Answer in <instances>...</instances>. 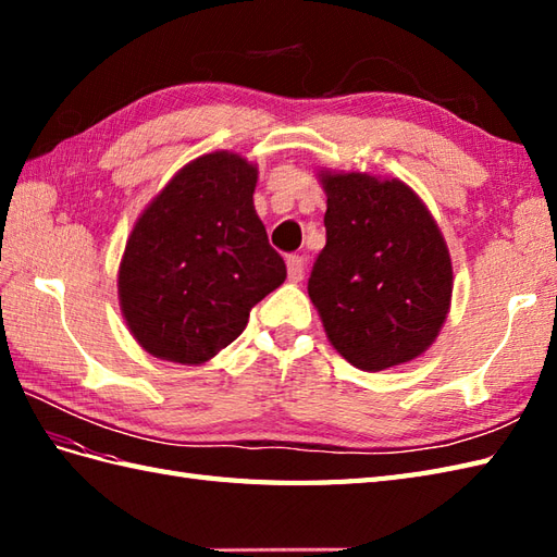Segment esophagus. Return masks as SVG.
<instances>
[{
    "instance_id": "obj_1",
    "label": "esophagus",
    "mask_w": 557,
    "mask_h": 557,
    "mask_svg": "<svg viewBox=\"0 0 557 557\" xmlns=\"http://www.w3.org/2000/svg\"><path fill=\"white\" fill-rule=\"evenodd\" d=\"M304 258L301 256H289L287 258V272L292 282H299L304 277Z\"/></svg>"
}]
</instances>
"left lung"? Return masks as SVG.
I'll list each match as a JSON object with an SVG mask.
<instances>
[{
    "label": "left lung",
    "mask_w": 557,
    "mask_h": 557,
    "mask_svg": "<svg viewBox=\"0 0 557 557\" xmlns=\"http://www.w3.org/2000/svg\"><path fill=\"white\" fill-rule=\"evenodd\" d=\"M327 242L309 297L325 335L361 371H385L429 349L453 301V260L411 186L366 172L321 170Z\"/></svg>",
    "instance_id": "8db88e82"
}]
</instances>
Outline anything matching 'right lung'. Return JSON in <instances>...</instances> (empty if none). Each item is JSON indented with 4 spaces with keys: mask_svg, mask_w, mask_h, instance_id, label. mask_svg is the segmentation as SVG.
Wrapping results in <instances>:
<instances>
[{
    "mask_svg": "<svg viewBox=\"0 0 557 557\" xmlns=\"http://www.w3.org/2000/svg\"><path fill=\"white\" fill-rule=\"evenodd\" d=\"M258 168L215 150L176 172L140 212L116 275L128 333L148 354L206 363L287 277L253 208Z\"/></svg>",
    "mask_w": 557,
    "mask_h": 557,
    "instance_id": "right-lung-1",
    "label": "right lung"
}]
</instances>
